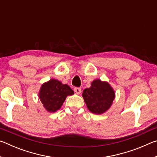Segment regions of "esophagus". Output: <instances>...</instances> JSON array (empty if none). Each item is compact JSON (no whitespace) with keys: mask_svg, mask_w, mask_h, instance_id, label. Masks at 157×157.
<instances>
[{"mask_svg":"<svg viewBox=\"0 0 157 157\" xmlns=\"http://www.w3.org/2000/svg\"><path fill=\"white\" fill-rule=\"evenodd\" d=\"M74 91H75L77 94H81V89L79 88V87H75V88L74 89Z\"/></svg>","mask_w":157,"mask_h":157,"instance_id":"1","label":"esophagus"}]
</instances>
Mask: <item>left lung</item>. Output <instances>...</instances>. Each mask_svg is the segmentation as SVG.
<instances>
[{
    "label": "left lung",
    "instance_id": "left-lung-1",
    "mask_svg": "<svg viewBox=\"0 0 157 157\" xmlns=\"http://www.w3.org/2000/svg\"><path fill=\"white\" fill-rule=\"evenodd\" d=\"M84 102L91 112L102 114L107 111L115 98V92L108 82L98 79L91 82L90 88L82 93Z\"/></svg>",
    "mask_w": 157,
    "mask_h": 157
}]
</instances>
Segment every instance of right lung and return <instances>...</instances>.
Returning a JSON list of instances; mask_svg holds the SVG:
<instances>
[{
	"mask_svg": "<svg viewBox=\"0 0 157 157\" xmlns=\"http://www.w3.org/2000/svg\"><path fill=\"white\" fill-rule=\"evenodd\" d=\"M73 94L74 91L67 84L52 79L41 85L39 95L44 108L49 112H55L62 107L66 97Z\"/></svg>",
	"mask_w": 157,
	"mask_h": 157,
	"instance_id": "obj_1",
	"label": "right lung"
}]
</instances>
